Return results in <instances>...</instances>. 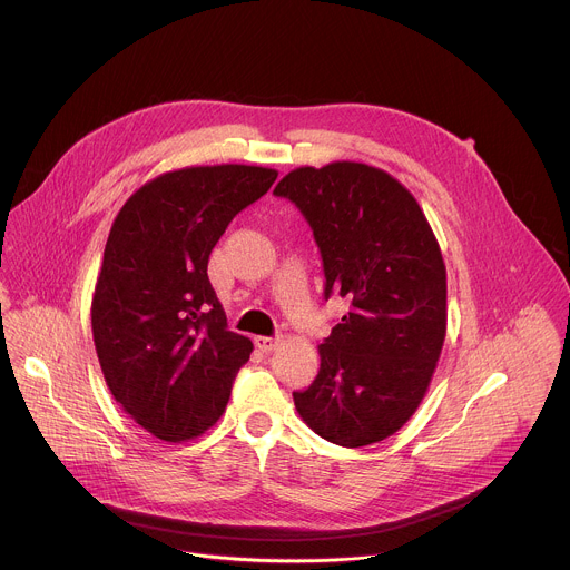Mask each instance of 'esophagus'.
I'll return each mask as SVG.
<instances>
[{"label": "esophagus", "instance_id": "obj_1", "mask_svg": "<svg viewBox=\"0 0 570 570\" xmlns=\"http://www.w3.org/2000/svg\"><path fill=\"white\" fill-rule=\"evenodd\" d=\"M255 345L262 350V352H273L277 345H279V341L277 338H271V336H257L255 338Z\"/></svg>", "mask_w": 570, "mask_h": 570}]
</instances>
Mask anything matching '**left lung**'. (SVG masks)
Here are the masks:
<instances>
[{
	"label": "left lung",
	"mask_w": 570,
	"mask_h": 570,
	"mask_svg": "<svg viewBox=\"0 0 570 570\" xmlns=\"http://www.w3.org/2000/svg\"><path fill=\"white\" fill-rule=\"evenodd\" d=\"M304 214L322 255L324 299L352 308L317 347L320 372L293 392L304 424L356 449L413 417L446 336V266L415 200L361 161L299 167L273 191Z\"/></svg>",
	"instance_id": "obj_1"
}]
</instances>
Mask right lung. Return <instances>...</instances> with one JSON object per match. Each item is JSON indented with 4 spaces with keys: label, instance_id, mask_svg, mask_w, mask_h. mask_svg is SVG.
Here are the masks:
<instances>
[{
    "label": "right lung",
    "instance_id": "obj_1",
    "mask_svg": "<svg viewBox=\"0 0 570 570\" xmlns=\"http://www.w3.org/2000/svg\"><path fill=\"white\" fill-rule=\"evenodd\" d=\"M275 180V169L246 165L169 171L112 223L92 297L95 347L115 401L159 440L214 426L250 358V338L227 332L207 262L229 220Z\"/></svg>",
    "mask_w": 570,
    "mask_h": 570
}]
</instances>
